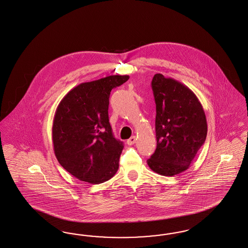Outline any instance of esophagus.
<instances>
[{
  "instance_id": "esophagus-1",
  "label": "esophagus",
  "mask_w": 248,
  "mask_h": 248,
  "mask_svg": "<svg viewBox=\"0 0 248 248\" xmlns=\"http://www.w3.org/2000/svg\"><path fill=\"white\" fill-rule=\"evenodd\" d=\"M136 141H137L136 137H131L129 138L128 140L126 141V143H127V145H132L136 143Z\"/></svg>"
}]
</instances>
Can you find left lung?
Segmentation results:
<instances>
[{
	"label": "left lung",
	"instance_id": "1",
	"mask_svg": "<svg viewBox=\"0 0 248 248\" xmlns=\"http://www.w3.org/2000/svg\"><path fill=\"white\" fill-rule=\"evenodd\" d=\"M156 148L147 159L152 170L175 176L187 170L207 136V121L195 93L180 81L157 73L152 79Z\"/></svg>",
	"mask_w": 248,
	"mask_h": 248
}]
</instances>
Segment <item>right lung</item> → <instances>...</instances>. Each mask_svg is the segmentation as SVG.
Here are the masks:
<instances>
[{"instance_id": "obj_1", "label": "right lung", "mask_w": 248, "mask_h": 248, "mask_svg": "<svg viewBox=\"0 0 248 248\" xmlns=\"http://www.w3.org/2000/svg\"><path fill=\"white\" fill-rule=\"evenodd\" d=\"M128 75H111L80 83L61 100L53 120L52 140L60 165L78 180L100 184L119 169L123 142L113 137L109 98Z\"/></svg>"}]
</instances>
